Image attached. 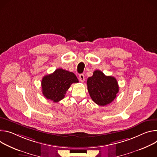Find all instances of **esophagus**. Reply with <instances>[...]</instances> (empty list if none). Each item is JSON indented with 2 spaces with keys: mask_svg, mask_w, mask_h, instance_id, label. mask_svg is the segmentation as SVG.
<instances>
[{
  "mask_svg": "<svg viewBox=\"0 0 157 157\" xmlns=\"http://www.w3.org/2000/svg\"><path fill=\"white\" fill-rule=\"evenodd\" d=\"M79 80L81 82H83L85 81V76L83 74H80L79 75Z\"/></svg>",
  "mask_w": 157,
  "mask_h": 157,
  "instance_id": "obj_1",
  "label": "esophagus"
}]
</instances>
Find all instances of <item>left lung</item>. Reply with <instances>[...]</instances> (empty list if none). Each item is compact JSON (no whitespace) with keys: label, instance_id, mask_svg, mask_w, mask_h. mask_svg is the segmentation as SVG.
Returning a JSON list of instances; mask_svg holds the SVG:
<instances>
[{"label":"left lung","instance_id":"1","mask_svg":"<svg viewBox=\"0 0 157 157\" xmlns=\"http://www.w3.org/2000/svg\"><path fill=\"white\" fill-rule=\"evenodd\" d=\"M87 89L92 100L100 106L110 103L116 98L119 86L116 78L106 76L100 71H95L86 81Z\"/></svg>","mask_w":157,"mask_h":157}]
</instances>
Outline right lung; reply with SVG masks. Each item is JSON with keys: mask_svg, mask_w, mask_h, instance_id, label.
<instances>
[{"mask_svg": "<svg viewBox=\"0 0 157 157\" xmlns=\"http://www.w3.org/2000/svg\"><path fill=\"white\" fill-rule=\"evenodd\" d=\"M78 82V80L73 72L58 68L54 73L43 77L41 82L42 92L46 98L54 102H59L64 98L71 85Z\"/></svg>", "mask_w": 157, "mask_h": 157, "instance_id": "obj_1", "label": "right lung"}]
</instances>
